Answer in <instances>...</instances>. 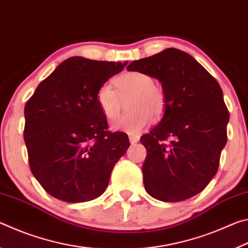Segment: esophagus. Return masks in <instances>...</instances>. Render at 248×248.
Segmentation results:
<instances>
[{"label": "esophagus", "instance_id": "1", "mask_svg": "<svg viewBox=\"0 0 248 248\" xmlns=\"http://www.w3.org/2000/svg\"><path fill=\"white\" fill-rule=\"evenodd\" d=\"M129 140H130V143H131V144L138 143V142H139V140H140V137L139 136H133V134H130Z\"/></svg>", "mask_w": 248, "mask_h": 248}]
</instances>
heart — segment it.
I'll list each match as a JSON object with an SVG mask.
<instances>
[{
    "label": "heart",
    "instance_id": "1",
    "mask_svg": "<svg viewBox=\"0 0 248 248\" xmlns=\"http://www.w3.org/2000/svg\"><path fill=\"white\" fill-rule=\"evenodd\" d=\"M116 90L109 83L99 87L96 100L108 120H114L121 110L123 99L130 97L128 114L111 124V128L129 133H139L150 124L152 117L159 118L166 107L162 87L155 85L150 74L141 71L124 72L115 79Z\"/></svg>",
    "mask_w": 248,
    "mask_h": 248
}]
</instances>
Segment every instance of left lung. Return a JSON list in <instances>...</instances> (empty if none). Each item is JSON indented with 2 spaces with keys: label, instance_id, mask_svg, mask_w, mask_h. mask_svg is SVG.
<instances>
[{
  "label": "left lung",
  "instance_id": "8db88e82",
  "mask_svg": "<svg viewBox=\"0 0 248 248\" xmlns=\"http://www.w3.org/2000/svg\"><path fill=\"white\" fill-rule=\"evenodd\" d=\"M127 70L157 78L166 96L163 118L140 139L148 152L142 166L145 190L165 202L189 199L215 177L228 140L230 114L219 83L175 48L133 61Z\"/></svg>",
  "mask_w": 248,
  "mask_h": 248
}]
</instances>
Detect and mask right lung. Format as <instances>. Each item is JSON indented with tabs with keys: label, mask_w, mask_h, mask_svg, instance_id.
Instances as JSON below:
<instances>
[{
	"label": "right lung",
	"mask_w": 248,
	"mask_h": 248,
	"mask_svg": "<svg viewBox=\"0 0 248 248\" xmlns=\"http://www.w3.org/2000/svg\"><path fill=\"white\" fill-rule=\"evenodd\" d=\"M127 62L72 57L45 78L25 106L24 140L31 170L44 189L65 202H85L106 190L130 146L108 131L96 94Z\"/></svg>",
	"instance_id": "right-lung-1"
}]
</instances>
